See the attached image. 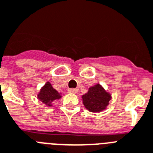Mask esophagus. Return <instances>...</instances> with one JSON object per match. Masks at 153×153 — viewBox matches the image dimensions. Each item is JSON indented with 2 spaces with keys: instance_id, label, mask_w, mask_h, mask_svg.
<instances>
[{
  "instance_id": "obj_1",
  "label": "esophagus",
  "mask_w": 153,
  "mask_h": 153,
  "mask_svg": "<svg viewBox=\"0 0 153 153\" xmlns=\"http://www.w3.org/2000/svg\"><path fill=\"white\" fill-rule=\"evenodd\" d=\"M77 92H78V89H74V88L68 89V93H70V94H76Z\"/></svg>"
}]
</instances>
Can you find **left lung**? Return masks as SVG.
Listing matches in <instances>:
<instances>
[{
    "label": "left lung",
    "mask_w": 153,
    "mask_h": 153,
    "mask_svg": "<svg viewBox=\"0 0 153 153\" xmlns=\"http://www.w3.org/2000/svg\"><path fill=\"white\" fill-rule=\"evenodd\" d=\"M111 95L105 92L101 85L97 84L89 89L88 93L83 95V104L89 111L97 112L104 110L108 105Z\"/></svg>",
    "instance_id": "obj_1"
}]
</instances>
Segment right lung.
I'll use <instances>...</instances> for the list:
<instances>
[{
  "label": "right lung",
  "mask_w": 153,
  "mask_h": 153,
  "mask_svg": "<svg viewBox=\"0 0 153 153\" xmlns=\"http://www.w3.org/2000/svg\"><path fill=\"white\" fill-rule=\"evenodd\" d=\"M61 96H59L58 92L55 89H53L49 82H47L45 85L42 88L40 94H38V98L42 100V102L50 106L51 103L53 100L59 99Z\"/></svg>",
  "instance_id": "obj_1"
}]
</instances>
